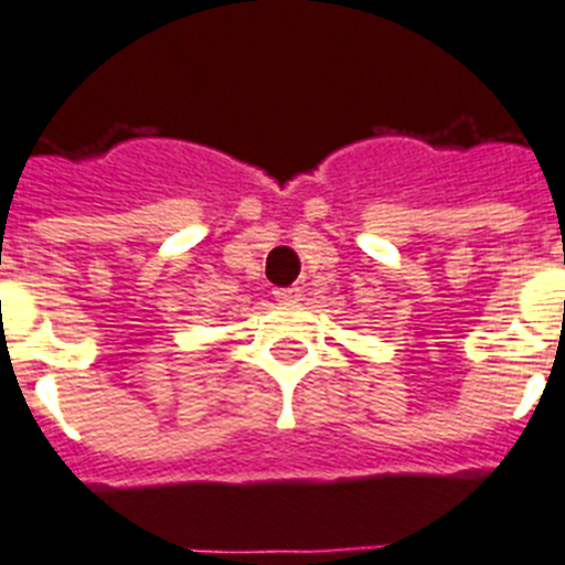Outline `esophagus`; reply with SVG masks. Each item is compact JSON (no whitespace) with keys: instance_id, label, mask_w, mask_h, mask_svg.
<instances>
[{"instance_id":"1","label":"esophagus","mask_w":565,"mask_h":565,"mask_svg":"<svg viewBox=\"0 0 565 565\" xmlns=\"http://www.w3.org/2000/svg\"><path fill=\"white\" fill-rule=\"evenodd\" d=\"M275 298H278V301H298V298H301V290H298V287H281V290H275Z\"/></svg>"}]
</instances>
